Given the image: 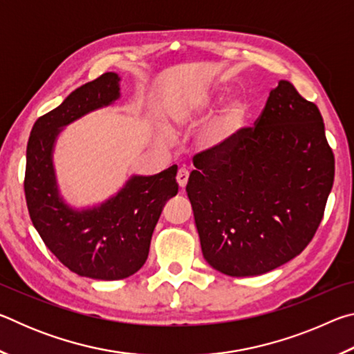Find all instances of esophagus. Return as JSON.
<instances>
[{
  "mask_svg": "<svg viewBox=\"0 0 354 354\" xmlns=\"http://www.w3.org/2000/svg\"><path fill=\"white\" fill-rule=\"evenodd\" d=\"M187 179H189V170L187 169H179L178 175H176V181L179 184V187L184 189L185 184H187Z\"/></svg>",
  "mask_w": 354,
  "mask_h": 354,
  "instance_id": "obj_1",
  "label": "esophagus"
}]
</instances>
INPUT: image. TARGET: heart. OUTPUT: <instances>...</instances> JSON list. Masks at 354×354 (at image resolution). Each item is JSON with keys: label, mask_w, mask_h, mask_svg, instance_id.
I'll return each mask as SVG.
<instances>
[{"label": "heart", "mask_w": 354, "mask_h": 354, "mask_svg": "<svg viewBox=\"0 0 354 354\" xmlns=\"http://www.w3.org/2000/svg\"><path fill=\"white\" fill-rule=\"evenodd\" d=\"M218 100L220 97H214V95H194V97H187L183 103L176 106L175 112H173L175 122L181 124V127H187L190 123H195L201 113L212 109L218 103ZM245 115H247V109H245L243 103L236 101V103L227 106L211 128L209 140L212 143H220L230 139L243 124Z\"/></svg>", "instance_id": "obj_1"}]
</instances>
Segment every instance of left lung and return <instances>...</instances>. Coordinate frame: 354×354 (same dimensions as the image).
I'll use <instances>...</instances> for the list:
<instances>
[{
	"label": "left lung",
	"mask_w": 354,
	"mask_h": 354,
	"mask_svg": "<svg viewBox=\"0 0 354 354\" xmlns=\"http://www.w3.org/2000/svg\"><path fill=\"white\" fill-rule=\"evenodd\" d=\"M187 196L203 256L230 277H256L313 241L334 181L319 107L279 81L254 127L194 156Z\"/></svg>",
	"instance_id": "obj_1"
}]
</instances>
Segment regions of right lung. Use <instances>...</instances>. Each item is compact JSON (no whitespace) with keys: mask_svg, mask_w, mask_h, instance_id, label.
<instances>
[{"mask_svg":"<svg viewBox=\"0 0 354 354\" xmlns=\"http://www.w3.org/2000/svg\"><path fill=\"white\" fill-rule=\"evenodd\" d=\"M118 75L104 73L71 92L61 106L37 118L26 148L25 196L32 225L48 250L71 272L115 281L140 270L165 203L178 194V167L133 176L115 196L76 211L59 196L53 147L64 127L120 97Z\"/></svg>","mask_w":354,"mask_h":354,"instance_id":"right-lung-1","label":"right lung"}]
</instances>
